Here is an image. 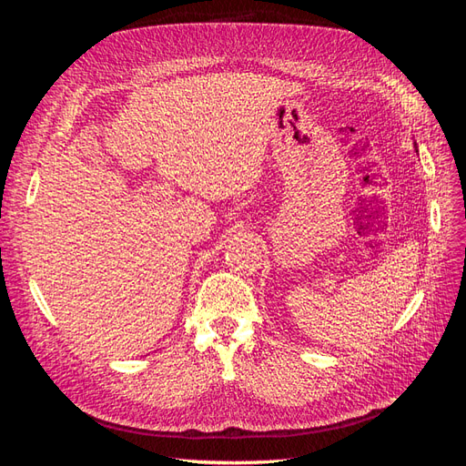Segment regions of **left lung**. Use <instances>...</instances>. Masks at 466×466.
Returning a JSON list of instances; mask_svg holds the SVG:
<instances>
[{"label": "left lung", "mask_w": 466, "mask_h": 466, "mask_svg": "<svg viewBox=\"0 0 466 466\" xmlns=\"http://www.w3.org/2000/svg\"><path fill=\"white\" fill-rule=\"evenodd\" d=\"M414 147H416V151H418V146H416V142H414Z\"/></svg>", "instance_id": "1"}]
</instances>
